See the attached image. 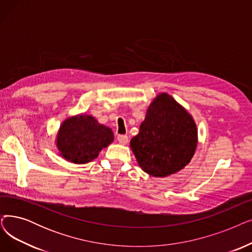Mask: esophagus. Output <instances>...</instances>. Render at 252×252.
Listing matches in <instances>:
<instances>
[{
  "label": "esophagus",
  "instance_id": "1",
  "mask_svg": "<svg viewBox=\"0 0 252 252\" xmlns=\"http://www.w3.org/2000/svg\"><path fill=\"white\" fill-rule=\"evenodd\" d=\"M117 141L119 142L120 144L126 145V144H127L128 138H127V136H126V135H118V137H117Z\"/></svg>",
  "mask_w": 252,
  "mask_h": 252
}]
</instances>
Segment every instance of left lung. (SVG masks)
I'll return each instance as SVG.
<instances>
[{"instance_id": "8db88e82", "label": "left lung", "mask_w": 252, "mask_h": 252, "mask_svg": "<svg viewBox=\"0 0 252 252\" xmlns=\"http://www.w3.org/2000/svg\"><path fill=\"white\" fill-rule=\"evenodd\" d=\"M129 144L142 170L151 176L167 177L192 158L198 129L192 116L162 93L149 105L139 134Z\"/></svg>"}]
</instances>
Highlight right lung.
<instances>
[{"mask_svg": "<svg viewBox=\"0 0 252 252\" xmlns=\"http://www.w3.org/2000/svg\"><path fill=\"white\" fill-rule=\"evenodd\" d=\"M113 140L110 127L84 113L69 117L62 124L58 132L57 147L60 155L67 160L86 163L96 158L99 152Z\"/></svg>", "mask_w": 252, "mask_h": 252, "instance_id": "obj_1", "label": "right lung"}]
</instances>
